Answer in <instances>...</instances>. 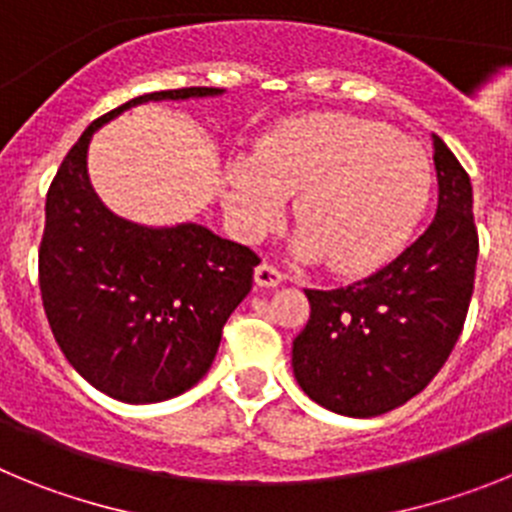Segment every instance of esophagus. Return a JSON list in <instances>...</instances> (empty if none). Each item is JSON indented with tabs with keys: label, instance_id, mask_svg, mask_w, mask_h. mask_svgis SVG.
<instances>
[{
	"label": "esophagus",
	"instance_id": "obj_1",
	"mask_svg": "<svg viewBox=\"0 0 512 512\" xmlns=\"http://www.w3.org/2000/svg\"><path fill=\"white\" fill-rule=\"evenodd\" d=\"M284 274L277 269V266L271 264H259L256 266V271H253V282H256V287H277V284H282Z\"/></svg>",
	"mask_w": 512,
	"mask_h": 512
}]
</instances>
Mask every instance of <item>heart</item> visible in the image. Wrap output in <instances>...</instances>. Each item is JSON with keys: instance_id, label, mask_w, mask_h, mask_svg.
Wrapping results in <instances>:
<instances>
[{"instance_id": "obj_1", "label": "heart", "mask_w": 512, "mask_h": 512, "mask_svg": "<svg viewBox=\"0 0 512 512\" xmlns=\"http://www.w3.org/2000/svg\"><path fill=\"white\" fill-rule=\"evenodd\" d=\"M431 187V161L413 140L364 117L310 115L230 161L223 207L238 238L259 241L297 194L295 256L364 274L408 243Z\"/></svg>"}]
</instances>
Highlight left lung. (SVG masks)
<instances>
[{"mask_svg":"<svg viewBox=\"0 0 512 512\" xmlns=\"http://www.w3.org/2000/svg\"><path fill=\"white\" fill-rule=\"evenodd\" d=\"M438 207L418 241L338 289H305L310 320L292 343V372L310 400L348 418L400 408L428 387L467 318L477 269L472 182L433 135Z\"/></svg>","mask_w":512,"mask_h":512,"instance_id":"8db88e82","label":"left lung"}]
</instances>
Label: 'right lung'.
<instances>
[{
  "label": "right lung",
  "instance_id": "right-lung-1",
  "mask_svg": "<svg viewBox=\"0 0 512 512\" xmlns=\"http://www.w3.org/2000/svg\"><path fill=\"white\" fill-rule=\"evenodd\" d=\"M220 94L225 89H166L120 104L81 133L45 197V315L69 364L120 402L169 400L205 377L230 312L251 292L259 256L205 225L153 228L115 215L89 182V143L138 104Z\"/></svg>",
  "mask_w": 512,
  "mask_h": 512
}]
</instances>
